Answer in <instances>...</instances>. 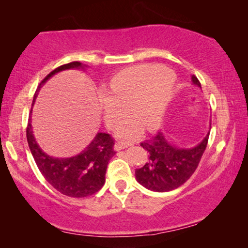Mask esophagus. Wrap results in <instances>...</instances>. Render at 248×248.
Instances as JSON below:
<instances>
[{
  "label": "esophagus",
  "instance_id": "obj_1",
  "mask_svg": "<svg viewBox=\"0 0 248 248\" xmlns=\"http://www.w3.org/2000/svg\"><path fill=\"white\" fill-rule=\"evenodd\" d=\"M131 145H133V143H130V141H124V140L118 141V143H115V145H114V150L121 151L128 146H131Z\"/></svg>",
  "mask_w": 248,
  "mask_h": 248
}]
</instances>
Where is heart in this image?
Here are the masks:
<instances>
[{
    "label": "heart",
    "instance_id": "1",
    "mask_svg": "<svg viewBox=\"0 0 248 248\" xmlns=\"http://www.w3.org/2000/svg\"><path fill=\"white\" fill-rule=\"evenodd\" d=\"M176 76L158 64H140L124 69L111 79L107 93H101V110L108 127L115 128L127 115L131 119L121 129L122 137H135L142 126L154 130L163 121L172 98Z\"/></svg>",
    "mask_w": 248,
    "mask_h": 248
}]
</instances>
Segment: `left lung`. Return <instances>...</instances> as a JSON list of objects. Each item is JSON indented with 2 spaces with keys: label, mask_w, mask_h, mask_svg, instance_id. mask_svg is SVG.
Returning a JSON list of instances; mask_svg holds the SVG:
<instances>
[{
  "label": "left lung",
  "mask_w": 248,
  "mask_h": 248,
  "mask_svg": "<svg viewBox=\"0 0 248 248\" xmlns=\"http://www.w3.org/2000/svg\"><path fill=\"white\" fill-rule=\"evenodd\" d=\"M195 85L201 82L195 76L191 77ZM209 135L199 145L191 148H178L166 140L162 133H157L140 146L150 154L148 162L136 169L135 174L140 185L153 191H170L180 187L191 177L199 167L205 151Z\"/></svg>",
  "instance_id": "1"
}]
</instances>
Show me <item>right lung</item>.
<instances>
[{
    "mask_svg": "<svg viewBox=\"0 0 248 248\" xmlns=\"http://www.w3.org/2000/svg\"><path fill=\"white\" fill-rule=\"evenodd\" d=\"M84 69L78 61L60 65L46 76L39 84L34 95V102L37 92L44 82L67 69ZM34 104V103H32ZM27 140L39 171L45 180L58 191L70 197H87L97 193L105 183V172L110 158L115 154L114 140L108 134L98 133L92 143L80 154L72 157H52L44 153L38 146L31 130V119L27 126Z\"/></svg>",
    "mask_w": 248,
    "mask_h": 248,
    "instance_id": "obj_1",
    "label": "right lung"
}]
</instances>
